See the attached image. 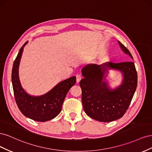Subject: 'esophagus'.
I'll return each mask as SVG.
<instances>
[{"instance_id": "34e87169", "label": "esophagus", "mask_w": 152, "mask_h": 152, "mask_svg": "<svg viewBox=\"0 0 152 152\" xmlns=\"http://www.w3.org/2000/svg\"><path fill=\"white\" fill-rule=\"evenodd\" d=\"M82 79V77L80 75H76V80H77V83H79V82Z\"/></svg>"}]
</instances>
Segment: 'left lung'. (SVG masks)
<instances>
[{
  "mask_svg": "<svg viewBox=\"0 0 152 152\" xmlns=\"http://www.w3.org/2000/svg\"><path fill=\"white\" fill-rule=\"evenodd\" d=\"M122 51L132 59L131 53L119 41ZM108 69L121 71V84L112 90L105 80ZM84 78L80 82L82 102L87 115L94 120L108 122L121 118L129 108L136 89L137 75L132 61L115 63L106 62L102 65L88 64L82 69Z\"/></svg>",
  "mask_w": 152,
  "mask_h": 152,
  "instance_id": "obj_1",
  "label": "left lung"
}]
</instances>
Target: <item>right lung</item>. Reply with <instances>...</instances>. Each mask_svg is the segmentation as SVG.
<instances>
[{
    "label": "right lung",
    "mask_w": 152,
    "mask_h": 152,
    "mask_svg": "<svg viewBox=\"0 0 152 152\" xmlns=\"http://www.w3.org/2000/svg\"><path fill=\"white\" fill-rule=\"evenodd\" d=\"M26 42L19 50L14 61L12 70V84L16 104L21 112L26 117L38 122H45L56 117L61 112L62 105L68 91L75 84L73 76L55 86L47 93L31 96L23 88L19 78V66Z\"/></svg>",
    "instance_id": "add662e5"
}]
</instances>
